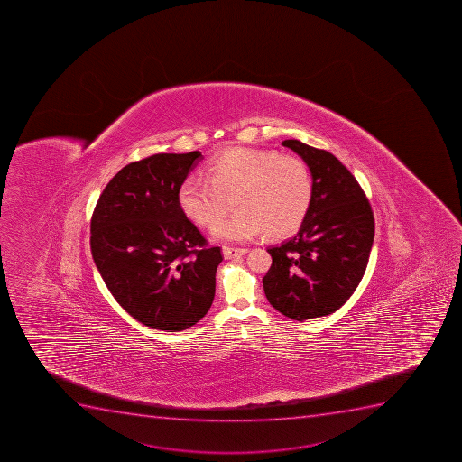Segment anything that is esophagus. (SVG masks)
<instances>
[{"label":"esophagus","instance_id":"esophagus-1","mask_svg":"<svg viewBox=\"0 0 462 462\" xmlns=\"http://www.w3.org/2000/svg\"><path fill=\"white\" fill-rule=\"evenodd\" d=\"M245 253H247V248L223 247V254L226 259L244 256Z\"/></svg>","mask_w":462,"mask_h":462}]
</instances>
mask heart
<instances>
[{"label": "heart", "instance_id": "obj_1", "mask_svg": "<svg viewBox=\"0 0 462 462\" xmlns=\"http://www.w3.org/2000/svg\"><path fill=\"white\" fill-rule=\"evenodd\" d=\"M313 197L310 170L297 156L234 147L215 158L209 179L188 176L179 188V205L201 227L214 226L233 204L240 206L215 226V238L245 243L265 232L291 234L302 223Z\"/></svg>", "mask_w": 462, "mask_h": 462}]
</instances>
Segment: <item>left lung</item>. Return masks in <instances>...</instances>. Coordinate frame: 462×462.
I'll list each match as a JSON object with an SVG mask.
<instances>
[{
	"label": "left lung",
	"mask_w": 462,
	"mask_h": 462,
	"mask_svg": "<svg viewBox=\"0 0 462 462\" xmlns=\"http://www.w3.org/2000/svg\"><path fill=\"white\" fill-rule=\"evenodd\" d=\"M310 170L313 197L293 238L268 248L273 265L263 277L271 306L291 319L331 315L365 275L374 219L356 179L329 152L284 140Z\"/></svg>",
	"instance_id": "1"
}]
</instances>
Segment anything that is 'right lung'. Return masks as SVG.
Masks as SVG:
<instances>
[{
	"label": "right lung",
	"mask_w": 462,
	"mask_h": 462,
	"mask_svg": "<svg viewBox=\"0 0 462 462\" xmlns=\"http://www.w3.org/2000/svg\"><path fill=\"white\" fill-rule=\"evenodd\" d=\"M199 151L158 153L125 165L93 210V261L116 301L138 322L182 331L208 313L221 248L208 247L179 205Z\"/></svg>",
	"instance_id": "obj_1"
}]
</instances>
